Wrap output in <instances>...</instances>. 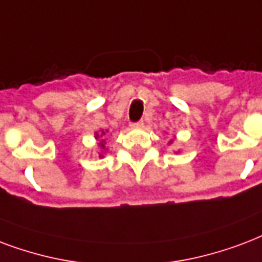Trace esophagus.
<instances>
[{
  "mask_svg": "<svg viewBox=\"0 0 262 262\" xmlns=\"http://www.w3.org/2000/svg\"><path fill=\"white\" fill-rule=\"evenodd\" d=\"M130 126H132V127H136V129H139V127H143V126H144V123H143V121H139V122L132 123Z\"/></svg>",
  "mask_w": 262,
  "mask_h": 262,
  "instance_id": "1",
  "label": "esophagus"
}]
</instances>
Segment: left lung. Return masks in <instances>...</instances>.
<instances>
[{"label":"left lung","mask_w":262,"mask_h":262,"mask_svg":"<svg viewBox=\"0 0 262 262\" xmlns=\"http://www.w3.org/2000/svg\"><path fill=\"white\" fill-rule=\"evenodd\" d=\"M171 143H173V141H170V143H169V144H171Z\"/></svg>","instance_id":"obj_1"}]
</instances>
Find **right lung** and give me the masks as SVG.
Instances as JSON below:
<instances>
[{"instance_id":"add662e5","label":"right lung","mask_w":262,"mask_h":262,"mask_svg":"<svg viewBox=\"0 0 262 262\" xmlns=\"http://www.w3.org/2000/svg\"><path fill=\"white\" fill-rule=\"evenodd\" d=\"M107 133V130H100V132H96L95 133V139L97 140V147H99V157L103 158L105 155V152H107V148H105L104 145V140H101V137Z\"/></svg>"}]
</instances>
